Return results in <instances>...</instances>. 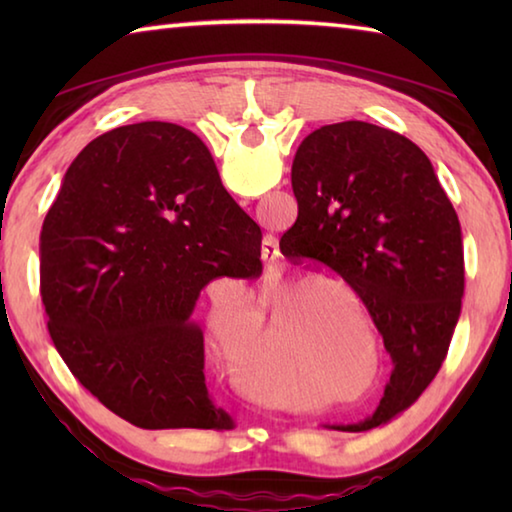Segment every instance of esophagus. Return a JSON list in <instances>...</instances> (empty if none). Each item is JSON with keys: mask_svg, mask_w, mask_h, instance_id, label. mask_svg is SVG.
<instances>
[{"mask_svg": "<svg viewBox=\"0 0 512 512\" xmlns=\"http://www.w3.org/2000/svg\"><path fill=\"white\" fill-rule=\"evenodd\" d=\"M262 259L266 264H275L280 259V244L273 235H266L262 239Z\"/></svg>", "mask_w": 512, "mask_h": 512, "instance_id": "obj_1", "label": "esophagus"}]
</instances>
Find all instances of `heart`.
<instances>
[{"label": "heart", "mask_w": 512, "mask_h": 512, "mask_svg": "<svg viewBox=\"0 0 512 512\" xmlns=\"http://www.w3.org/2000/svg\"><path fill=\"white\" fill-rule=\"evenodd\" d=\"M257 305L275 316L271 334H287L277 359L296 375H343L361 368L363 341L357 319L368 339L375 341L363 302L334 275H268L259 284Z\"/></svg>", "instance_id": "heart-1"}]
</instances>
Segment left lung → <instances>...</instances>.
Returning <instances> with one entry per match:
<instances>
[{"mask_svg":"<svg viewBox=\"0 0 512 512\" xmlns=\"http://www.w3.org/2000/svg\"><path fill=\"white\" fill-rule=\"evenodd\" d=\"M298 219L284 257L320 262L363 300L393 359L372 429L418 400L438 375L461 316V223L427 155L368 121L320 126L291 167Z\"/></svg>","mask_w":512,"mask_h":512,"instance_id":"left-lung-1","label":"left lung"}]
</instances>
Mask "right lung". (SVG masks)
<instances>
[{
  "label": "right lung",
  "instance_id": "add662e5",
  "mask_svg": "<svg viewBox=\"0 0 512 512\" xmlns=\"http://www.w3.org/2000/svg\"><path fill=\"white\" fill-rule=\"evenodd\" d=\"M262 230L225 187L207 146L142 121L76 155L40 235L47 327L72 375L142 429H232L205 386L192 318L221 275H262Z\"/></svg>",
  "mask_w": 512,
  "mask_h": 512
}]
</instances>
